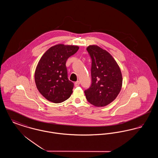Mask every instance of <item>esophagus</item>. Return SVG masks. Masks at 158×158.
<instances>
[{
    "label": "esophagus",
    "mask_w": 158,
    "mask_h": 158,
    "mask_svg": "<svg viewBox=\"0 0 158 158\" xmlns=\"http://www.w3.org/2000/svg\"><path fill=\"white\" fill-rule=\"evenodd\" d=\"M79 85H80V82L79 81H76L75 82V86L76 87H77L78 86H79Z\"/></svg>",
    "instance_id": "34e87169"
}]
</instances>
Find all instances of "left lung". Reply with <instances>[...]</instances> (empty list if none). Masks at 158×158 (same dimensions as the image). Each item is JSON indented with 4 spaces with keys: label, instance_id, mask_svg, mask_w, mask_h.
<instances>
[{
    "label": "left lung",
    "instance_id": "left-lung-1",
    "mask_svg": "<svg viewBox=\"0 0 158 158\" xmlns=\"http://www.w3.org/2000/svg\"><path fill=\"white\" fill-rule=\"evenodd\" d=\"M86 50L92 59V84L84 92L91 104L104 106L112 102L120 92V69L113 56L98 45H89Z\"/></svg>",
    "mask_w": 158,
    "mask_h": 158
}]
</instances>
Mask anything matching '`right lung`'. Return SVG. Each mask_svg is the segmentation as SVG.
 Instances as JSON below:
<instances>
[{
	"label": "right lung",
	"instance_id": "right-lung-1",
	"mask_svg": "<svg viewBox=\"0 0 158 158\" xmlns=\"http://www.w3.org/2000/svg\"><path fill=\"white\" fill-rule=\"evenodd\" d=\"M79 50L77 45H54L45 52L38 63L35 82L38 90L48 101L60 103L73 92L74 84L69 80L66 63Z\"/></svg>",
	"mask_w": 158,
	"mask_h": 158
}]
</instances>
